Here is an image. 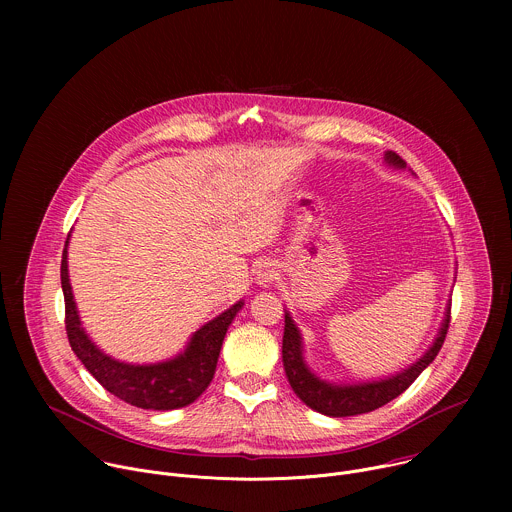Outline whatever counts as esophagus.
I'll use <instances>...</instances> for the list:
<instances>
[{
	"mask_svg": "<svg viewBox=\"0 0 512 512\" xmlns=\"http://www.w3.org/2000/svg\"><path fill=\"white\" fill-rule=\"evenodd\" d=\"M277 265L275 263H271V261H267V263H263L259 269H257V283L259 285H269V283H273L275 279H277Z\"/></svg>",
	"mask_w": 512,
	"mask_h": 512,
	"instance_id": "obj_1",
	"label": "esophagus"
}]
</instances>
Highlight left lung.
<instances>
[{
  "label": "left lung",
  "instance_id": "obj_1",
  "mask_svg": "<svg viewBox=\"0 0 512 512\" xmlns=\"http://www.w3.org/2000/svg\"><path fill=\"white\" fill-rule=\"evenodd\" d=\"M387 162L405 168L407 164L395 154L387 152L385 154ZM450 328V310L446 314V320L442 324L440 334H437L433 346L413 364L407 371L385 379V381H373V383H358V385H330L320 381L316 375H312L306 367V362L302 358V338L300 332L294 324V320L289 318L285 312V328H283V346H281V356H283V369L287 375V381L294 389V393L314 411L330 415V417H348V415H360V413H369L375 411L395 397H399L409 385L421 375L425 367H429V362L440 352L446 334Z\"/></svg>",
  "mask_w": 512,
  "mask_h": 512
}]
</instances>
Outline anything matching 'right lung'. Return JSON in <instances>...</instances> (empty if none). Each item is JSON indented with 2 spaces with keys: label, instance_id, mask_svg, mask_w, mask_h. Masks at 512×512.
Listing matches in <instances>:
<instances>
[{
  "label": "right lung",
  "instance_id": "obj_1",
  "mask_svg": "<svg viewBox=\"0 0 512 512\" xmlns=\"http://www.w3.org/2000/svg\"><path fill=\"white\" fill-rule=\"evenodd\" d=\"M68 245V241H66ZM66 245L60 263V283L64 294V324L70 348L75 350L85 369L115 397L121 401L141 407L170 411L194 403L210 385L218 354L225 340V334L243 308V302L235 304L212 322L204 324L190 340L184 354L158 362V364H125L103 354L85 334L72 289L68 283Z\"/></svg>",
  "mask_w": 512,
  "mask_h": 512
}]
</instances>
